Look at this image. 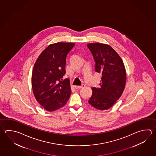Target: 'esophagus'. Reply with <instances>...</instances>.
Returning a JSON list of instances; mask_svg holds the SVG:
<instances>
[{
    "instance_id": "34e87169",
    "label": "esophagus",
    "mask_w": 156,
    "mask_h": 156,
    "mask_svg": "<svg viewBox=\"0 0 156 156\" xmlns=\"http://www.w3.org/2000/svg\"><path fill=\"white\" fill-rule=\"evenodd\" d=\"M84 87H85V85H84V84H82V85H80V86H78V85H74V88H76V89L82 88Z\"/></svg>"
}]
</instances>
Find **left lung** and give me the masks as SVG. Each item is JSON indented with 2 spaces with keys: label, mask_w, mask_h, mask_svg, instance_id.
<instances>
[{
  "label": "left lung",
  "mask_w": 156,
  "mask_h": 156,
  "mask_svg": "<svg viewBox=\"0 0 156 156\" xmlns=\"http://www.w3.org/2000/svg\"><path fill=\"white\" fill-rule=\"evenodd\" d=\"M95 62V71L101 74L100 87H93L88 103L100 110L112 107L122 94L126 73L122 59L108 44L91 43L87 44Z\"/></svg>",
  "instance_id": "8db88e82"
}]
</instances>
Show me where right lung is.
I'll use <instances>...</instances> for the list:
<instances>
[{"label": "right lung", "instance_id": "1", "mask_svg": "<svg viewBox=\"0 0 156 156\" xmlns=\"http://www.w3.org/2000/svg\"><path fill=\"white\" fill-rule=\"evenodd\" d=\"M74 43L51 44L38 56L33 68L31 83L36 99L46 110L61 108L71 94L69 80H63L66 73L68 53Z\"/></svg>", "mask_w": 156, "mask_h": 156}]
</instances>
